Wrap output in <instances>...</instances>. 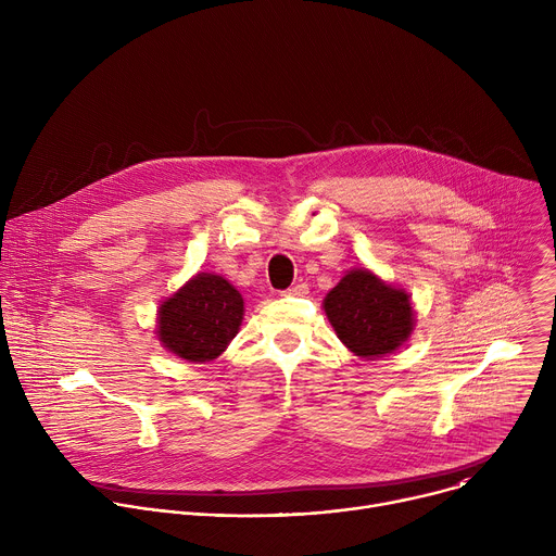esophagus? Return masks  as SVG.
<instances>
[{"mask_svg": "<svg viewBox=\"0 0 556 556\" xmlns=\"http://www.w3.org/2000/svg\"><path fill=\"white\" fill-rule=\"evenodd\" d=\"M307 283H294V286H290L288 290H286V294L288 296H305L307 294Z\"/></svg>", "mask_w": 556, "mask_h": 556, "instance_id": "34e87169", "label": "esophagus"}]
</instances>
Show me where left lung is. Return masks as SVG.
I'll list each match as a JSON object with an SVG mask.
<instances>
[{
	"mask_svg": "<svg viewBox=\"0 0 556 556\" xmlns=\"http://www.w3.org/2000/svg\"><path fill=\"white\" fill-rule=\"evenodd\" d=\"M337 337L363 358L399 350L414 330V307L405 290L378 279L367 268L350 270L324 301Z\"/></svg>",
	"mask_w": 556,
	"mask_h": 556,
	"instance_id": "1",
	"label": "left lung"
}]
</instances>
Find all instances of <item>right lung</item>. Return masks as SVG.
<instances>
[{
  "label": "right lung",
  "mask_w": 556,
  "mask_h": 556,
  "mask_svg": "<svg viewBox=\"0 0 556 556\" xmlns=\"http://www.w3.org/2000/svg\"><path fill=\"white\" fill-rule=\"evenodd\" d=\"M244 319V299L224 277L200 273L157 309V339L189 363L217 358Z\"/></svg>",
  "instance_id": "1"
}]
</instances>
